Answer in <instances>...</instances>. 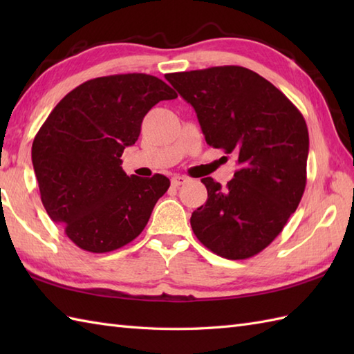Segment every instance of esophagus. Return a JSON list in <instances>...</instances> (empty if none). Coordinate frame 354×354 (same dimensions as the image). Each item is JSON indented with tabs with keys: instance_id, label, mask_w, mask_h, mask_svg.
<instances>
[{
	"instance_id": "esophagus-1",
	"label": "esophagus",
	"mask_w": 354,
	"mask_h": 354,
	"mask_svg": "<svg viewBox=\"0 0 354 354\" xmlns=\"http://www.w3.org/2000/svg\"><path fill=\"white\" fill-rule=\"evenodd\" d=\"M187 181H189V179H187L185 176H173V178H171V185H173V187H179V185L185 184Z\"/></svg>"
}]
</instances>
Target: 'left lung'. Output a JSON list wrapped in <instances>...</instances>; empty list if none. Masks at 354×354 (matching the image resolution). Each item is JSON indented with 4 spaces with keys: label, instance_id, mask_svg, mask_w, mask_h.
<instances>
[{
    "label": "left lung",
    "instance_id": "8db88e82",
    "mask_svg": "<svg viewBox=\"0 0 354 354\" xmlns=\"http://www.w3.org/2000/svg\"><path fill=\"white\" fill-rule=\"evenodd\" d=\"M165 79L196 111L207 145L232 153L239 165L227 187L201 179L208 199L192 214L194 236L223 259H250L272 243L303 198L306 120L280 89L243 66L171 73Z\"/></svg>",
    "mask_w": 354,
    "mask_h": 354
}]
</instances>
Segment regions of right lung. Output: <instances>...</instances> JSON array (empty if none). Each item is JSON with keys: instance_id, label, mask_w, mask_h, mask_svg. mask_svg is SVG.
Returning a JSON list of instances; mask_svg holds the SVG:
<instances>
[{"instance_id": "add662e5", "label": "right lung", "mask_w": 354, "mask_h": 354, "mask_svg": "<svg viewBox=\"0 0 354 354\" xmlns=\"http://www.w3.org/2000/svg\"><path fill=\"white\" fill-rule=\"evenodd\" d=\"M176 97L149 74L97 77L66 94L37 131L32 162L41 201L80 250L115 251L145 230L170 181L160 173L127 176L120 156L138 140L147 112Z\"/></svg>"}]
</instances>
